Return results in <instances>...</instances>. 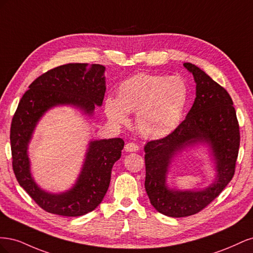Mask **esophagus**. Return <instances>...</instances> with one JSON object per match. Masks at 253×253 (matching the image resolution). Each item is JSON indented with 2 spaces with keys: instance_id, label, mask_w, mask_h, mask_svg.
I'll return each instance as SVG.
<instances>
[{
  "instance_id": "obj_1",
  "label": "esophagus",
  "mask_w": 253,
  "mask_h": 253,
  "mask_svg": "<svg viewBox=\"0 0 253 253\" xmlns=\"http://www.w3.org/2000/svg\"><path fill=\"white\" fill-rule=\"evenodd\" d=\"M138 149H139L138 145L134 142H127L125 147V150L126 152H136V151H138Z\"/></svg>"
}]
</instances>
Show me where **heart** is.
<instances>
[{
	"label": "heart",
	"mask_w": 253,
	"mask_h": 253,
	"mask_svg": "<svg viewBox=\"0 0 253 253\" xmlns=\"http://www.w3.org/2000/svg\"><path fill=\"white\" fill-rule=\"evenodd\" d=\"M189 98L186 81L177 76L136 74L122 81L117 99L105 100V113L115 124L136 113V126L147 138H162L179 125Z\"/></svg>",
	"instance_id": "obj_1"
}]
</instances>
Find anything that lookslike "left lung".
Segmentation results:
<instances>
[{"label": "left lung", "instance_id": "obj_1", "mask_svg": "<svg viewBox=\"0 0 253 253\" xmlns=\"http://www.w3.org/2000/svg\"><path fill=\"white\" fill-rule=\"evenodd\" d=\"M193 74L196 98L186 119L164 138L144 147V188L152 206L171 217L193 215L205 209L231 181L240 149V126L228 91L200 67L183 63ZM197 142L209 143L217 160V179L203 191H175L165 186L167 167L176 151Z\"/></svg>", "mask_w": 253, "mask_h": 253}]
</instances>
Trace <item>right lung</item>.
Listing matches in <instances>:
<instances>
[{
    "label": "right lung",
    "instance_id": "add662e5",
    "mask_svg": "<svg viewBox=\"0 0 253 253\" xmlns=\"http://www.w3.org/2000/svg\"><path fill=\"white\" fill-rule=\"evenodd\" d=\"M105 67L100 64L70 63L42 74L23 95L10 126L12 169L20 186L43 210L63 216H81L96 209L109 189L114 164L121 156V138L90 141L85 163L73 189L61 194L41 190L32 178L27 144L37 122L48 109L59 104L78 106L91 115L102 104Z\"/></svg>",
    "mask_w": 253,
    "mask_h": 253
}]
</instances>
